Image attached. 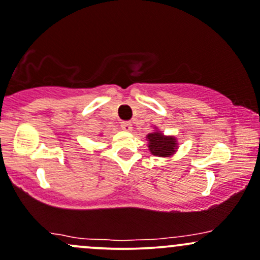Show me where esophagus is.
Instances as JSON below:
<instances>
[{"label": "esophagus", "instance_id": "34e87169", "mask_svg": "<svg viewBox=\"0 0 260 260\" xmlns=\"http://www.w3.org/2000/svg\"><path fill=\"white\" fill-rule=\"evenodd\" d=\"M121 127H122L123 131H125V132H131V131H132V123H131V122H122Z\"/></svg>", "mask_w": 260, "mask_h": 260}]
</instances>
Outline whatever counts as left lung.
<instances>
[{"mask_svg":"<svg viewBox=\"0 0 260 260\" xmlns=\"http://www.w3.org/2000/svg\"><path fill=\"white\" fill-rule=\"evenodd\" d=\"M148 149L155 157L169 158L178 151V141L174 136H166L162 131L154 127L152 133L147 135Z\"/></svg>","mask_w":260,"mask_h":260,"instance_id":"obj_1","label":"left lung"}]
</instances>
